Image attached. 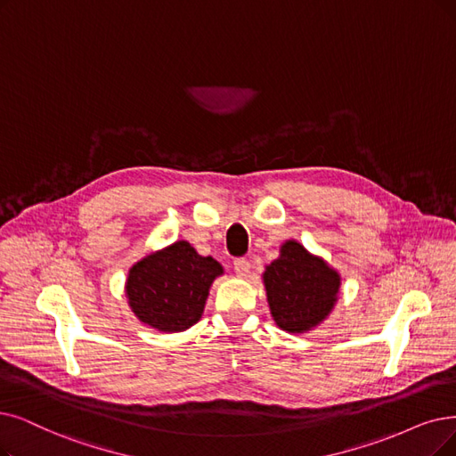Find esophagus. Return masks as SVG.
<instances>
[{
  "mask_svg": "<svg viewBox=\"0 0 456 456\" xmlns=\"http://www.w3.org/2000/svg\"><path fill=\"white\" fill-rule=\"evenodd\" d=\"M233 269H235V273H238L240 277H245L247 273L250 271V262L247 258H235L233 260Z\"/></svg>",
  "mask_w": 456,
  "mask_h": 456,
  "instance_id": "34e87169",
  "label": "esophagus"
}]
</instances>
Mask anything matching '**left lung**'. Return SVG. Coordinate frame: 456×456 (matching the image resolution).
<instances>
[{
    "instance_id": "left-lung-1",
    "label": "left lung",
    "mask_w": 456,
    "mask_h": 456,
    "mask_svg": "<svg viewBox=\"0 0 456 456\" xmlns=\"http://www.w3.org/2000/svg\"><path fill=\"white\" fill-rule=\"evenodd\" d=\"M264 282L273 320L288 333H303L331 313L340 277L297 241H286L265 267Z\"/></svg>"
}]
</instances>
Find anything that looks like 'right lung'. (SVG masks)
<instances>
[{
	"label": "right lung",
	"mask_w": 456,
	"mask_h": 456,
	"mask_svg": "<svg viewBox=\"0 0 456 456\" xmlns=\"http://www.w3.org/2000/svg\"><path fill=\"white\" fill-rule=\"evenodd\" d=\"M221 273L216 260L177 241L133 265L126 297L140 322L167 333L185 331L202 316L209 286Z\"/></svg>",
	"instance_id": "1"
}]
</instances>
